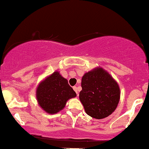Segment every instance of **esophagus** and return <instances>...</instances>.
Returning <instances> with one entry per match:
<instances>
[{
    "label": "esophagus",
    "mask_w": 149,
    "mask_h": 149,
    "mask_svg": "<svg viewBox=\"0 0 149 149\" xmlns=\"http://www.w3.org/2000/svg\"><path fill=\"white\" fill-rule=\"evenodd\" d=\"M73 90L75 91H76V94H77V95H79V92H78V90H77V87L76 86H73Z\"/></svg>",
    "instance_id": "34e87169"
}]
</instances>
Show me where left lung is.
Listing matches in <instances>:
<instances>
[{
  "label": "left lung",
  "instance_id": "obj_1",
  "mask_svg": "<svg viewBox=\"0 0 149 149\" xmlns=\"http://www.w3.org/2000/svg\"><path fill=\"white\" fill-rule=\"evenodd\" d=\"M79 99L88 116L102 119L110 116L118 106L120 88L109 72L96 67L87 72L81 80Z\"/></svg>",
  "mask_w": 149,
  "mask_h": 149
}]
</instances>
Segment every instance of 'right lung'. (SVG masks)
<instances>
[{
  "mask_svg": "<svg viewBox=\"0 0 149 149\" xmlns=\"http://www.w3.org/2000/svg\"><path fill=\"white\" fill-rule=\"evenodd\" d=\"M36 94L39 106L49 114L61 111L68 100L76 96V92L68 85L67 79L58 71L54 72L40 81Z\"/></svg>",
  "mask_w": 149,
  "mask_h": 149,
  "instance_id": "add662e5",
  "label": "right lung"
}]
</instances>
